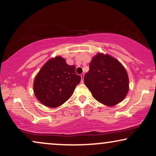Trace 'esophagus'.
Instances as JSON below:
<instances>
[{"label": "esophagus", "instance_id": "1", "mask_svg": "<svg viewBox=\"0 0 156 156\" xmlns=\"http://www.w3.org/2000/svg\"><path fill=\"white\" fill-rule=\"evenodd\" d=\"M84 74H81V78H82V83H83V82H84Z\"/></svg>", "mask_w": 156, "mask_h": 156}]
</instances>
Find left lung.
<instances>
[{
	"label": "left lung",
	"instance_id": "8db88e82",
	"mask_svg": "<svg viewBox=\"0 0 156 156\" xmlns=\"http://www.w3.org/2000/svg\"><path fill=\"white\" fill-rule=\"evenodd\" d=\"M84 82L93 97L107 106L122 101L129 89V76L122 64L114 57L100 52L91 59Z\"/></svg>",
	"mask_w": 156,
	"mask_h": 156
}]
</instances>
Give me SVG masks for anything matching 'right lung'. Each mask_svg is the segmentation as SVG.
Instances as JSON below:
<instances>
[{
    "label": "right lung",
    "instance_id": "1",
    "mask_svg": "<svg viewBox=\"0 0 156 156\" xmlns=\"http://www.w3.org/2000/svg\"><path fill=\"white\" fill-rule=\"evenodd\" d=\"M75 69L61 56L49 59L34 80L33 91L38 101L50 108L58 107L67 101L81 81Z\"/></svg>",
    "mask_w": 156,
    "mask_h": 156
}]
</instances>
